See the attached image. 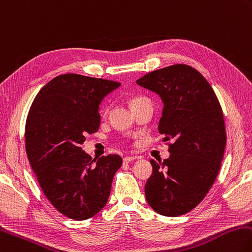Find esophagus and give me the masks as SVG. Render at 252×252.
Returning a JSON list of instances; mask_svg holds the SVG:
<instances>
[{"label": "esophagus", "instance_id": "34e87169", "mask_svg": "<svg viewBox=\"0 0 252 252\" xmlns=\"http://www.w3.org/2000/svg\"><path fill=\"white\" fill-rule=\"evenodd\" d=\"M135 158H138V157H134V155H130V157H125V158H123V162L130 163L132 161H134Z\"/></svg>", "mask_w": 252, "mask_h": 252}]
</instances>
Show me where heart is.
<instances>
[{
    "instance_id": "obj_1",
    "label": "heart",
    "mask_w": 252,
    "mask_h": 252,
    "mask_svg": "<svg viewBox=\"0 0 252 252\" xmlns=\"http://www.w3.org/2000/svg\"><path fill=\"white\" fill-rule=\"evenodd\" d=\"M142 98H143V97H136V98H133V99L131 100V104H133L134 102H136V101H138V100H140V99H142Z\"/></svg>"
}]
</instances>
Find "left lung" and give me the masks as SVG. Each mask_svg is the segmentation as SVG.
Instances as JSON below:
<instances>
[{
    "instance_id": "8db88e82",
    "label": "left lung",
    "mask_w": 252,
    "mask_h": 252,
    "mask_svg": "<svg viewBox=\"0 0 252 252\" xmlns=\"http://www.w3.org/2000/svg\"><path fill=\"white\" fill-rule=\"evenodd\" d=\"M136 84L161 97L158 132L173 141L170 158L150 161L146 200L163 216L184 215L205 198L220 170L227 140L220 103L204 76L183 63L149 72Z\"/></svg>"
}]
</instances>
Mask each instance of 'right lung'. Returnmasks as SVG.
I'll return each instance as SVG.
<instances>
[{
    "mask_svg": "<svg viewBox=\"0 0 252 252\" xmlns=\"http://www.w3.org/2000/svg\"><path fill=\"white\" fill-rule=\"evenodd\" d=\"M121 84L77 74L57 76L36 95L25 126L26 154L40 189L59 213L75 220L106 206L122 158L98 159L82 151L86 135L99 130V104Z\"/></svg>",
    "mask_w": 252,
    "mask_h": 252,
    "instance_id": "obj_1",
    "label": "right lung"
}]
</instances>
